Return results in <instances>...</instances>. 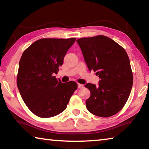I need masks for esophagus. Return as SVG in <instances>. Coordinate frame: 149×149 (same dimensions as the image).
Returning <instances> with one entry per match:
<instances>
[{"label": "esophagus", "mask_w": 149, "mask_h": 149, "mask_svg": "<svg viewBox=\"0 0 149 149\" xmlns=\"http://www.w3.org/2000/svg\"><path fill=\"white\" fill-rule=\"evenodd\" d=\"M77 87L79 88V89H81V88L84 87V85L80 84H77Z\"/></svg>", "instance_id": "1"}]
</instances>
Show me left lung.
<instances>
[{"instance_id": "obj_1", "label": "left lung", "mask_w": 149, "mask_h": 149, "mask_svg": "<svg viewBox=\"0 0 149 149\" xmlns=\"http://www.w3.org/2000/svg\"><path fill=\"white\" fill-rule=\"evenodd\" d=\"M88 68L100 78L98 85H85L91 92L87 110L95 116L110 117L122 109L130 97L133 73L127 52L114 40L104 35L77 40Z\"/></svg>"}]
</instances>
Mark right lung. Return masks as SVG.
I'll return each mask as SVG.
<instances>
[{"instance_id": "1", "label": "right lung", "mask_w": 149, "mask_h": 149, "mask_svg": "<svg viewBox=\"0 0 149 149\" xmlns=\"http://www.w3.org/2000/svg\"><path fill=\"white\" fill-rule=\"evenodd\" d=\"M75 38L41 39L24 50L19 62L17 85L25 104L37 116L47 118L66 108L77 83H62L58 72L65 54Z\"/></svg>"}]
</instances>
